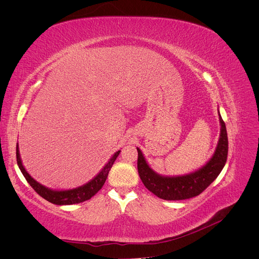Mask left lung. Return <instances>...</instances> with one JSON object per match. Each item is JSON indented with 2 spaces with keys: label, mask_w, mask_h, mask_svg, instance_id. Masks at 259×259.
I'll return each instance as SVG.
<instances>
[{
  "label": "left lung",
  "mask_w": 259,
  "mask_h": 259,
  "mask_svg": "<svg viewBox=\"0 0 259 259\" xmlns=\"http://www.w3.org/2000/svg\"><path fill=\"white\" fill-rule=\"evenodd\" d=\"M219 121L222 125L221 138L213 158L205 166L189 175L178 177L158 175L149 167L142 151L137 148L138 174L147 189L160 199L167 201L190 199L204 191L221 174L228 156V136H227L226 124L221 114H219Z\"/></svg>",
  "instance_id": "1"
}]
</instances>
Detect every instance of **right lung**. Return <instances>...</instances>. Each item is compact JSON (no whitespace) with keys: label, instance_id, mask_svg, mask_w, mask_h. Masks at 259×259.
Instances as JSON below:
<instances>
[{"label":"right lung","instance_id":"right-lung-1","mask_svg":"<svg viewBox=\"0 0 259 259\" xmlns=\"http://www.w3.org/2000/svg\"><path fill=\"white\" fill-rule=\"evenodd\" d=\"M120 151H117L114 153V155L107 163V165L103 168V170L94 178L93 180L89 184H86L82 187L75 188V189L71 190H65V191H55L51 190L49 188H46L38 183H36L35 180L31 177L25 169V167L22 166V163L20 160V155H19V150H18V144L16 147V158H17V164L21 170L22 175L25 176L26 180L29 183V185L33 188L34 191L41 195L43 199L46 201H49L53 204H57V205H70V204H76V203H81L86 200H90L92 197H94L101 188H103L106 179L108 177L109 170L111 169L114 161L116 160L117 155H119Z\"/></svg>","mask_w":259,"mask_h":259}]
</instances>
